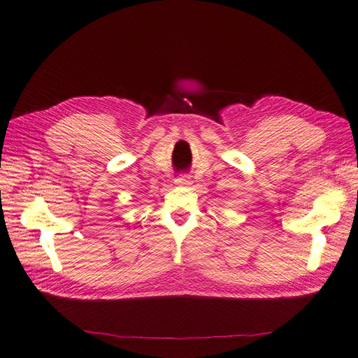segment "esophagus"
Listing matches in <instances>:
<instances>
[{
	"mask_svg": "<svg viewBox=\"0 0 358 358\" xmlns=\"http://www.w3.org/2000/svg\"><path fill=\"white\" fill-rule=\"evenodd\" d=\"M176 185L178 186H190L192 182H190V178L187 176H180L176 178Z\"/></svg>",
	"mask_w": 358,
	"mask_h": 358,
	"instance_id": "obj_1",
	"label": "esophagus"
}]
</instances>
